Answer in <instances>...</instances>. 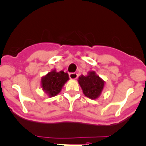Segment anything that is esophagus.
<instances>
[{"label": "esophagus", "instance_id": "esophagus-1", "mask_svg": "<svg viewBox=\"0 0 146 146\" xmlns=\"http://www.w3.org/2000/svg\"><path fill=\"white\" fill-rule=\"evenodd\" d=\"M77 76H78V75L76 73H70L69 74V77L71 79H76V78H77Z\"/></svg>", "mask_w": 146, "mask_h": 146}]
</instances>
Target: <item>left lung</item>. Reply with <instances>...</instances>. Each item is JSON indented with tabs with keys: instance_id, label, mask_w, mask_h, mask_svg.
<instances>
[{
	"instance_id": "obj_1",
	"label": "left lung",
	"mask_w": 146,
	"mask_h": 146,
	"mask_svg": "<svg viewBox=\"0 0 146 146\" xmlns=\"http://www.w3.org/2000/svg\"><path fill=\"white\" fill-rule=\"evenodd\" d=\"M78 83L85 96L91 99L98 98L104 86V81L94 71L90 72L86 76H80Z\"/></svg>"
}]
</instances>
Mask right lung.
Masks as SVG:
<instances>
[{"label":"right lung","mask_w":146,"mask_h":146,"mask_svg":"<svg viewBox=\"0 0 146 146\" xmlns=\"http://www.w3.org/2000/svg\"><path fill=\"white\" fill-rule=\"evenodd\" d=\"M68 74L64 71L49 72L41 79L43 89L50 97L57 95L62 88L65 83L68 80Z\"/></svg>","instance_id":"obj_1"}]
</instances>
